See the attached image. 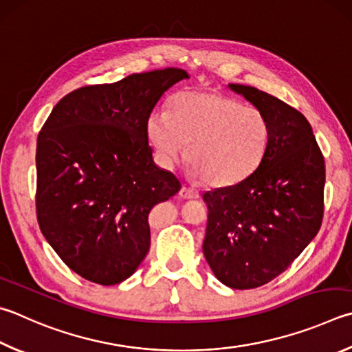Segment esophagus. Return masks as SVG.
Here are the masks:
<instances>
[{
  "instance_id": "34e87169",
  "label": "esophagus",
  "mask_w": 352,
  "mask_h": 352,
  "mask_svg": "<svg viewBox=\"0 0 352 352\" xmlns=\"http://www.w3.org/2000/svg\"><path fill=\"white\" fill-rule=\"evenodd\" d=\"M178 195H180L183 200H195V198L200 197V195H198L197 190L190 189V188H186V186H183L180 189V192H178Z\"/></svg>"
}]
</instances>
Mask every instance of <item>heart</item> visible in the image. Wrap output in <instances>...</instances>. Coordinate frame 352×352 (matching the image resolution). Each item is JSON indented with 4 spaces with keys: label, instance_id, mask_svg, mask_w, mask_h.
<instances>
[{
    "label": "heart",
    "instance_id": "heart-1",
    "mask_svg": "<svg viewBox=\"0 0 352 352\" xmlns=\"http://www.w3.org/2000/svg\"><path fill=\"white\" fill-rule=\"evenodd\" d=\"M148 137L163 163L186 162L209 186L226 188L251 175L270 146L271 123L255 106L214 91H186L172 97L169 113L155 111Z\"/></svg>",
    "mask_w": 352,
    "mask_h": 352
}]
</instances>
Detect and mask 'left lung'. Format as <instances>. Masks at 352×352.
I'll return each mask as SVG.
<instances>
[{"instance_id":"obj_1","label":"left lung","mask_w":352,"mask_h":352,"mask_svg":"<svg viewBox=\"0 0 352 352\" xmlns=\"http://www.w3.org/2000/svg\"><path fill=\"white\" fill-rule=\"evenodd\" d=\"M229 89L267 115L271 140L251 175L203 195V254L223 285L254 289L286 271L320 229L324 160L297 109L251 86Z\"/></svg>"}]
</instances>
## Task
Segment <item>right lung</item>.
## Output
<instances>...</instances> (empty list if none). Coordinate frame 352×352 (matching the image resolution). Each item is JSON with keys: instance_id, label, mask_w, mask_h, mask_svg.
Returning <instances> with one entry per match:
<instances>
[{"instance_id": "obj_1", "label": "right lung", "mask_w": 352, "mask_h": 352, "mask_svg": "<svg viewBox=\"0 0 352 352\" xmlns=\"http://www.w3.org/2000/svg\"><path fill=\"white\" fill-rule=\"evenodd\" d=\"M186 70L132 74L61 98L38 133L36 219L60 258L111 286L137 271L151 246L148 217L182 184L152 158L148 120Z\"/></svg>"}]
</instances>
